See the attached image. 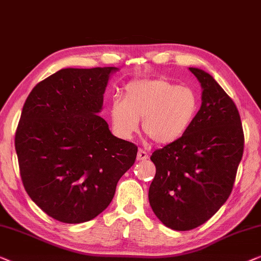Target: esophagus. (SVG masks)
Segmentation results:
<instances>
[{"label": "esophagus", "instance_id": "1", "mask_svg": "<svg viewBox=\"0 0 261 261\" xmlns=\"http://www.w3.org/2000/svg\"><path fill=\"white\" fill-rule=\"evenodd\" d=\"M148 159V154H147V152H145L143 149H139L138 150V154H137V160L138 161H145Z\"/></svg>", "mask_w": 261, "mask_h": 261}]
</instances>
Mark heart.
Listing matches in <instances>:
<instances>
[{
	"mask_svg": "<svg viewBox=\"0 0 261 261\" xmlns=\"http://www.w3.org/2000/svg\"><path fill=\"white\" fill-rule=\"evenodd\" d=\"M193 89L167 80L140 79L128 84L124 99L111 106L113 127L121 138H130L142 120V129L159 145L176 142L190 130L199 113Z\"/></svg>",
	"mask_w": 261,
	"mask_h": 261,
	"instance_id": "b5f03b06",
	"label": "heart"
}]
</instances>
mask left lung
Instances as JSON below:
<instances>
[{
    "label": "left lung",
    "mask_w": 261,
    "mask_h": 261,
    "mask_svg": "<svg viewBox=\"0 0 261 261\" xmlns=\"http://www.w3.org/2000/svg\"><path fill=\"white\" fill-rule=\"evenodd\" d=\"M201 86V107L190 130L153 152L156 167L148 199L167 227L190 231L218 212L231 194L244 152L237 106L212 75L188 68Z\"/></svg>",
    "instance_id": "obj_1"
}]
</instances>
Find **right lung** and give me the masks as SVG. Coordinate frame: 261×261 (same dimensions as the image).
<instances>
[{"mask_svg":"<svg viewBox=\"0 0 261 261\" xmlns=\"http://www.w3.org/2000/svg\"><path fill=\"white\" fill-rule=\"evenodd\" d=\"M119 68H63L34 87L15 135L24 190L44 213L80 224L107 208L138 147L109 130L102 111Z\"/></svg>","mask_w":261,"mask_h":261,"instance_id":"right-lung-1","label":"right lung"}]
</instances>
